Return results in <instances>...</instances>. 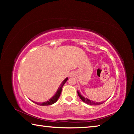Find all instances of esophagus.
I'll list each match as a JSON object with an SVG mask.
<instances>
[{
  "instance_id": "1",
  "label": "esophagus",
  "mask_w": 134,
  "mask_h": 134,
  "mask_svg": "<svg viewBox=\"0 0 134 134\" xmlns=\"http://www.w3.org/2000/svg\"><path fill=\"white\" fill-rule=\"evenodd\" d=\"M74 73H75V72H70V77L73 76L74 75Z\"/></svg>"
}]
</instances>
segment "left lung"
Here are the masks:
<instances>
[{
    "label": "left lung",
    "mask_w": 134,
    "mask_h": 134,
    "mask_svg": "<svg viewBox=\"0 0 134 134\" xmlns=\"http://www.w3.org/2000/svg\"><path fill=\"white\" fill-rule=\"evenodd\" d=\"M77 93L78 95L80 98L84 102L86 103L88 105H101V104H102L103 102H93L92 100H90L88 99L87 98H86V97H85L84 96H83L82 95H81V94L79 93V91H77Z\"/></svg>",
    "instance_id": "obj_1"
}]
</instances>
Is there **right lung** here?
<instances>
[{"label":"right lung","instance_id":"obj_1","mask_svg":"<svg viewBox=\"0 0 134 134\" xmlns=\"http://www.w3.org/2000/svg\"><path fill=\"white\" fill-rule=\"evenodd\" d=\"M68 80V78H66L65 79V80L63 81L62 83L61 84V85L60 86V87H58L57 92L55 93V94L54 95V96L52 97L51 99H50L48 101L46 102H43L42 103H37L35 102L36 104H37L38 105H41V106H47V105H53L55 102H56L57 101L58 99L59 98V97H60V94H61V93H62V88H63V86H64V85L65 84V83Z\"/></svg>","mask_w":134,"mask_h":134}]
</instances>
